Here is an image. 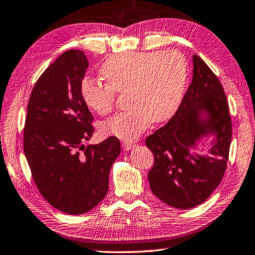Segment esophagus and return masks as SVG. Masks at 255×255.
I'll return each mask as SVG.
<instances>
[{
    "mask_svg": "<svg viewBox=\"0 0 255 255\" xmlns=\"http://www.w3.org/2000/svg\"><path fill=\"white\" fill-rule=\"evenodd\" d=\"M135 147V143L134 142H124L123 143V148L126 149V151H130Z\"/></svg>",
    "mask_w": 255,
    "mask_h": 255,
    "instance_id": "obj_1",
    "label": "esophagus"
}]
</instances>
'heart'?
<instances>
[{
  "label": "heart",
  "instance_id": "heart-1",
  "mask_svg": "<svg viewBox=\"0 0 255 255\" xmlns=\"http://www.w3.org/2000/svg\"><path fill=\"white\" fill-rule=\"evenodd\" d=\"M107 84L88 77L80 82L85 104L99 115L115 107L116 94L128 93V111L118 113L101 125L107 136L132 140L151 123H164L175 115L188 78V63L178 51L129 52L113 55L101 67Z\"/></svg>",
  "mask_w": 255,
  "mask_h": 255
}]
</instances>
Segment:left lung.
Wrapping results in <instances>:
<instances>
[{
  "mask_svg": "<svg viewBox=\"0 0 255 255\" xmlns=\"http://www.w3.org/2000/svg\"><path fill=\"white\" fill-rule=\"evenodd\" d=\"M208 139V153H197ZM232 120L224 88L208 64L193 55V78L178 110L146 138L154 155L147 178L165 204L185 210L211 195L227 167ZM203 150V149H200Z\"/></svg>",
  "mask_w": 255,
  "mask_h": 255,
  "instance_id": "obj_1",
  "label": "left lung"
}]
</instances>
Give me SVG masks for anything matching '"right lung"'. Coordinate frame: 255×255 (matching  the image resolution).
Returning a JSON list of instances; mask_svg holds the SVG:
<instances>
[{
    "label": "right lung",
    "instance_id": "add662e5",
    "mask_svg": "<svg viewBox=\"0 0 255 255\" xmlns=\"http://www.w3.org/2000/svg\"><path fill=\"white\" fill-rule=\"evenodd\" d=\"M88 68L83 51L69 50L39 77L31 91L23 130V151L38 191L68 215L95 208L109 189V172L120 154L111 136L90 144L92 113L79 86Z\"/></svg>",
    "mask_w": 255,
    "mask_h": 255
}]
</instances>
